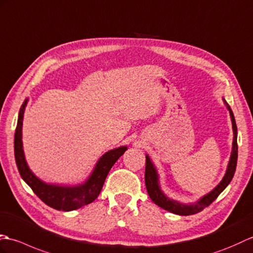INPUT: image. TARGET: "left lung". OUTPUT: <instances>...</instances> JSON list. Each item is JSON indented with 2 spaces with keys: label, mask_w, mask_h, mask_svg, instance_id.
Returning a JSON list of instances; mask_svg holds the SVG:
<instances>
[{
  "label": "left lung",
  "mask_w": 253,
  "mask_h": 253,
  "mask_svg": "<svg viewBox=\"0 0 253 253\" xmlns=\"http://www.w3.org/2000/svg\"><path fill=\"white\" fill-rule=\"evenodd\" d=\"M229 110V114H231L232 122H233V131H234V141H233V150H232V156L231 160H229V164L227 167V171L225 173V176L223 177L221 183L217 185V186L212 190L211 193L206 195L205 197L201 198L199 201H197L195 205H182L177 203V201L171 200L164 195L161 192L158 184V175H157V172L155 167L151 164L148 156H146V167H145V185L146 189H147V193L149 195L150 199L154 201V203L161 207L162 209L170 211L172 213H175V214L179 215H190L195 214V213H198L203 211L205 208L209 207L213 201H214L218 195H220L224 189L226 188L229 182L232 181L234 176L235 170H236L237 166V157H238V145H237V126L236 121H235V117L233 111L229 106H227Z\"/></svg>",
  "instance_id": "left-lung-1"
}]
</instances>
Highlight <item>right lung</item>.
Returning a JSON list of instances; mask_svg holds the SVG:
<instances>
[{
	"label": "right lung",
	"instance_id": "right-lung-1",
	"mask_svg": "<svg viewBox=\"0 0 253 253\" xmlns=\"http://www.w3.org/2000/svg\"><path fill=\"white\" fill-rule=\"evenodd\" d=\"M26 105L27 100H25V103L21 105V108L19 110L18 122H17L14 138L15 160L22 179L29 185L33 190V193L44 204L56 210L71 211L93 203L98 197L105 183V179L107 177L112 166L125 154V151L126 150V146H122V147L112 149L108 151V153H106L98 160L92 175L89 176L85 183L80 185V186L64 187L43 183L37 176H35V174L28 168L27 162L25 160L24 150H22L21 128Z\"/></svg>",
	"mask_w": 253,
	"mask_h": 253
}]
</instances>
